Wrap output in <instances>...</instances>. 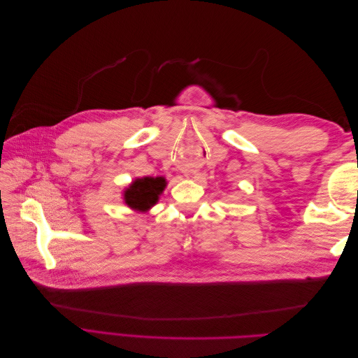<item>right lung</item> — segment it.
Returning <instances> with one entry per match:
<instances>
[{"label":"right lung","instance_id":"1","mask_svg":"<svg viewBox=\"0 0 358 358\" xmlns=\"http://www.w3.org/2000/svg\"><path fill=\"white\" fill-rule=\"evenodd\" d=\"M166 187L164 178L137 179L125 191V203L136 210H148L158 201V196Z\"/></svg>","mask_w":358,"mask_h":358}]
</instances>
